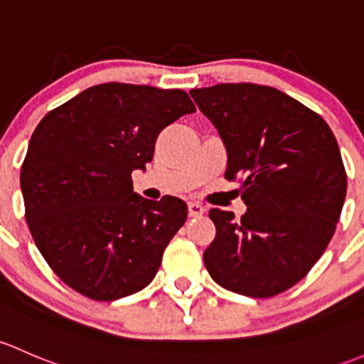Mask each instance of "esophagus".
I'll return each instance as SVG.
<instances>
[{
    "label": "esophagus",
    "mask_w": 364,
    "mask_h": 364,
    "mask_svg": "<svg viewBox=\"0 0 364 364\" xmlns=\"http://www.w3.org/2000/svg\"><path fill=\"white\" fill-rule=\"evenodd\" d=\"M187 207H189V217H201L205 213V207L198 201H191Z\"/></svg>",
    "instance_id": "esophagus-1"
}]
</instances>
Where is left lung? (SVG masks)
Listing matches in <instances>:
<instances>
[{
	"label": "left lung",
	"mask_w": 364,
	"mask_h": 364,
	"mask_svg": "<svg viewBox=\"0 0 364 364\" xmlns=\"http://www.w3.org/2000/svg\"><path fill=\"white\" fill-rule=\"evenodd\" d=\"M228 152L226 178H242L247 212L212 208L215 238L203 252L224 289L269 298L310 272L335 233L347 193L338 144L324 119L282 91L217 84L189 91Z\"/></svg>",
	"instance_id": "8db88e82"
}]
</instances>
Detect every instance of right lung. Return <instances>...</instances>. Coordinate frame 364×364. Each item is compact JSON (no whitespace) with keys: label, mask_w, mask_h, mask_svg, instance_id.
<instances>
[{"label":"right lung","mask_w":364,"mask_h":364,"mask_svg":"<svg viewBox=\"0 0 364 364\" xmlns=\"http://www.w3.org/2000/svg\"><path fill=\"white\" fill-rule=\"evenodd\" d=\"M196 108L181 89L108 82L48 112L21 170L26 220L55 275L114 301L144 289L187 219V205L133 193L157 134Z\"/></svg>","instance_id":"add662e5"}]
</instances>
